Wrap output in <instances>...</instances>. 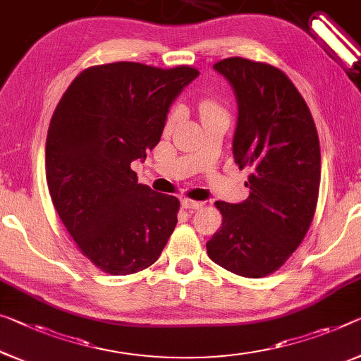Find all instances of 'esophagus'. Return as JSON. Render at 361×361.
Wrapping results in <instances>:
<instances>
[{"mask_svg":"<svg viewBox=\"0 0 361 361\" xmlns=\"http://www.w3.org/2000/svg\"><path fill=\"white\" fill-rule=\"evenodd\" d=\"M203 203L202 202H197V200H190V198H184L182 200V208L188 209V212H195V209L202 208Z\"/></svg>","mask_w":361,"mask_h":361,"instance_id":"34e87169","label":"esophagus"}]
</instances>
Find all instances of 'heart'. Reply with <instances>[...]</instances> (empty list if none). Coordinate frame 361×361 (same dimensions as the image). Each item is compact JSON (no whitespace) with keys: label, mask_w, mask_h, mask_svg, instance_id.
I'll use <instances>...</instances> for the list:
<instances>
[{"label":"heart","mask_w":361,"mask_h":361,"mask_svg":"<svg viewBox=\"0 0 361 361\" xmlns=\"http://www.w3.org/2000/svg\"><path fill=\"white\" fill-rule=\"evenodd\" d=\"M197 108H198L200 116H202L203 124L208 123V121L214 119V118H218V116L226 114V109L223 108V104H221L218 99H214L212 97H204V98L200 99ZM177 118H179V109H177V108L171 109L168 116H166V119H164V132L173 130Z\"/></svg>","instance_id":"1"}]
</instances>
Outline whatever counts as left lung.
Instances as JSON below:
<instances>
[{"mask_svg": "<svg viewBox=\"0 0 361 361\" xmlns=\"http://www.w3.org/2000/svg\"><path fill=\"white\" fill-rule=\"evenodd\" d=\"M213 68L234 87L238 103L232 152L248 169V198L216 202L223 226L207 243L216 264L242 277L273 274L297 250L312 226L321 180L313 116L281 69L245 58Z\"/></svg>", "mask_w": 361, "mask_h": 361, "instance_id": "1", "label": "left lung"}]
</instances>
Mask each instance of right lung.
<instances>
[{"mask_svg": "<svg viewBox=\"0 0 361 361\" xmlns=\"http://www.w3.org/2000/svg\"><path fill=\"white\" fill-rule=\"evenodd\" d=\"M200 74L190 66H92L72 80L47 135V182L75 245L111 276L157 262L180 202L137 184L130 163L158 145L174 98Z\"/></svg>", "mask_w": 361, "mask_h": 361, "instance_id": "add662e5", "label": "right lung"}]
</instances>
